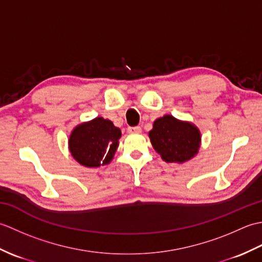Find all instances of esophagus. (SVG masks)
Masks as SVG:
<instances>
[{
	"instance_id": "34e87169",
	"label": "esophagus",
	"mask_w": 262,
	"mask_h": 262,
	"mask_svg": "<svg viewBox=\"0 0 262 262\" xmlns=\"http://www.w3.org/2000/svg\"><path fill=\"white\" fill-rule=\"evenodd\" d=\"M127 132H128V133H130V134H140V133H142V128H141L140 126L128 127Z\"/></svg>"
}]
</instances>
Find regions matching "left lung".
I'll use <instances>...</instances> for the list:
<instances>
[{"mask_svg": "<svg viewBox=\"0 0 262 262\" xmlns=\"http://www.w3.org/2000/svg\"><path fill=\"white\" fill-rule=\"evenodd\" d=\"M153 148L168 163H185L196 157L202 144V134L196 125L171 115L153 122L148 133Z\"/></svg>", "mask_w": 262, "mask_h": 262, "instance_id": "left-lung-1", "label": "left lung"}]
</instances>
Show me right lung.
I'll use <instances>...</instances> for the list:
<instances>
[{
    "label": "right lung",
    "instance_id": "right-lung-1",
    "mask_svg": "<svg viewBox=\"0 0 262 262\" xmlns=\"http://www.w3.org/2000/svg\"><path fill=\"white\" fill-rule=\"evenodd\" d=\"M120 137L121 130L113 121L97 117L73 128L69 137V149L77 163L86 168H99L113 161Z\"/></svg>",
    "mask_w": 262,
    "mask_h": 262
}]
</instances>
